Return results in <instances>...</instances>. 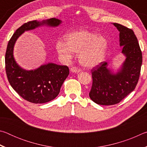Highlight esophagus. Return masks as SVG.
Instances as JSON below:
<instances>
[{
    "label": "esophagus",
    "mask_w": 147,
    "mask_h": 147,
    "mask_svg": "<svg viewBox=\"0 0 147 147\" xmlns=\"http://www.w3.org/2000/svg\"><path fill=\"white\" fill-rule=\"evenodd\" d=\"M71 72H73V73H79L80 72V70L79 69L77 68V67H71Z\"/></svg>",
    "instance_id": "34e87169"
}]
</instances>
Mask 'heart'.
I'll use <instances>...</instances> for the list:
<instances>
[{"label": "heart", "instance_id": "obj_1", "mask_svg": "<svg viewBox=\"0 0 147 147\" xmlns=\"http://www.w3.org/2000/svg\"><path fill=\"white\" fill-rule=\"evenodd\" d=\"M64 43L56 44L59 55L69 59L72 53L78 54L80 63L88 68L98 65L103 61L108 47V41L104 36L85 30L66 35Z\"/></svg>", "mask_w": 147, "mask_h": 147}]
</instances>
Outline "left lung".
Returning <instances> with one entry per match:
<instances>
[{
    "mask_svg": "<svg viewBox=\"0 0 147 147\" xmlns=\"http://www.w3.org/2000/svg\"><path fill=\"white\" fill-rule=\"evenodd\" d=\"M119 34L122 53L126 57L121 69L114 74L108 69V63H101L91 69L93 83L89 97L100 105H113L120 102L134 90L138 82L142 65V53L131 29L113 23Z\"/></svg>",
    "mask_w": 147,
    "mask_h": 147,
    "instance_id": "left-lung-1",
    "label": "left lung"
}]
</instances>
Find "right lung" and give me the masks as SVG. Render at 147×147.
I'll return each instance as SVG.
<instances>
[{"mask_svg": "<svg viewBox=\"0 0 147 147\" xmlns=\"http://www.w3.org/2000/svg\"><path fill=\"white\" fill-rule=\"evenodd\" d=\"M60 20L51 18L39 22L35 20L23 24L9 39L5 54L7 78L15 91L24 100L34 104L46 103L55 98L69 74L66 65L53 63L43 65L35 70L26 71L16 63L13 58V47L17 39L24 31L42 25L58 26Z\"/></svg>", "mask_w": 147, "mask_h": 147, "instance_id": "1", "label": "right lung"}]
</instances>
